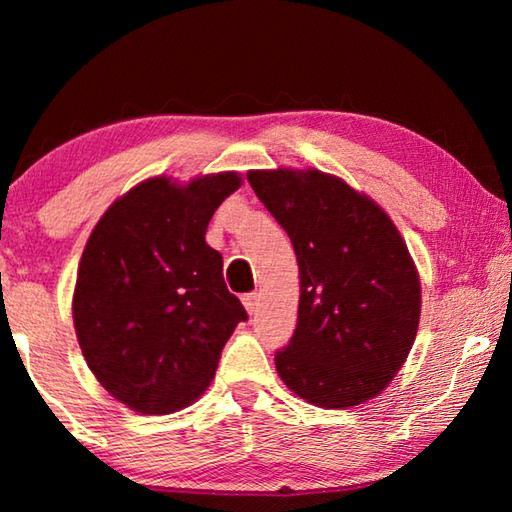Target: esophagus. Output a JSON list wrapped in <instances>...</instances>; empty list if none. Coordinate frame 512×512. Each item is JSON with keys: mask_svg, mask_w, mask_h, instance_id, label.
Here are the masks:
<instances>
[{"mask_svg": "<svg viewBox=\"0 0 512 512\" xmlns=\"http://www.w3.org/2000/svg\"><path fill=\"white\" fill-rule=\"evenodd\" d=\"M241 300H244V307H246V311H248V314H255V311H257V305H259V293H244V298H241Z\"/></svg>", "mask_w": 512, "mask_h": 512, "instance_id": "34e87169", "label": "esophagus"}]
</instances>
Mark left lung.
<instances>
[{
  "label": "left lung",
  "instance_id": "8db88e82",
  "mask_svg": "<svg viewBox=\"0 0 512 512\" xmlns=\"http://www.w3.org/2000/svg\"><path fill=\"white\" fill-rule=\"evenodd\" d=\"M246 178L298 259V323L275 352L282 381L323 409L370 400L418 332L420 280L400 232L370 198L320 171Z\"/></svg>",
  "mask_w": 512,
  "mask_h": 512
}]
</instances>
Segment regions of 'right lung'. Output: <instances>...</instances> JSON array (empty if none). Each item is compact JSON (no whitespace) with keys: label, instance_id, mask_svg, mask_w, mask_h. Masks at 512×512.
I'll return each instance as SVG.
<instances>
[{"label":"right lung","instance_id":"add662e5","mask_svg":"<svg viewBox=\"0 0 512 512\" xmlns=\"http://www.w3.org/2000/svg\"><path fill=\"white\" fill-rule=\"evenodd\" d=\"M241 185L237 173L187 187L151 178L101 216L83 250L74 325L106 391L140 413L192 404L210 384L225 341L248 320L205 244L212 214Z\"/></svg>","mask_w":512,"mask_h":512}]
</instances>
